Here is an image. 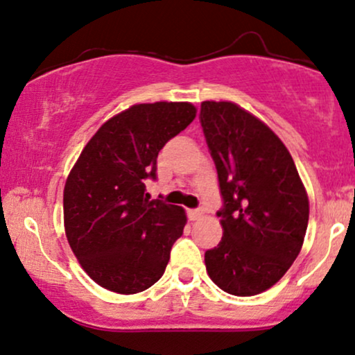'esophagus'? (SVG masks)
Segmentation results:
<instances>
[{
	"label": "esophagus",
	"mask_w": 355,
	"mask_h": 355,
	"mask_svg": "<svg viewBox=\"0 0 355 355\" xmlns=\"http://www.w3.org/2000/svg\"><path fill=\"white\" fill-rule=\"evenodd\" d=\"M202 216V209H191L189 211V218H191V220H196V219H199Z\"/></svg>",
	"instance_id": "1"
}]
</instances>
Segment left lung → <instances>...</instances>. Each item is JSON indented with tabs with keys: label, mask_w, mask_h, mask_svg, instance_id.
<instances>
[{
	"label": "left lung",
	"mask_w": 355,
	"mask_h": 355,
	"mask_svg": "<svg viewBox=\"0 0 355 355\" xmlns=\"http://www.w3.org/2000/svg\"><path fill=\"white\" fill-rule=\"evenodd\" d=\"M216 164L223 239L204 254L216 286L234 295L264 293L301 252L309 199L282 141L234 103L204 101L199 112Z\"/></svg>",
	"instance_id": "left-lung-1"
}]
</instances>
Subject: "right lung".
<instances>
[{
  "instance_id": "right-lung-1",
  "label": "right lung",
  "mask_w": 355,
  "mask_h": 355,
  "mask_svg": "<svg viewBox=\"0 0 355 355\" xmlns=\"http://www.w3.org/2000/svg\"><path fill=\"white\" fill-rule=\"evenodd\" d=\"M191 103L135 104L98 129L66 179L62 207L68 243L96 284L136 294L164 274L182 236L184 209L149 201L157 154L193 123Z\"/></svg>"
}]
</instances>
